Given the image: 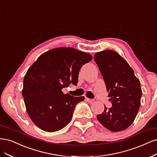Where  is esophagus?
Listing matches in <instances>:
<instances>
[{
	"instance_id": "34e87169",
	"label": "esophagus",
	"mask_w": 157,
	"mask_h": 157,
	"mask_svg": "<svg viewBox=\"0 0 157 157\" xmlns=\"http://www.w3.org/2000/svg\"><path fill=\"white\" fill-rule=\"evenodd\" d=\"M86 100H87V102H89V103H93L94 102V100L93 99H90V98H85Z\"/></svg>"
}]
</instances>
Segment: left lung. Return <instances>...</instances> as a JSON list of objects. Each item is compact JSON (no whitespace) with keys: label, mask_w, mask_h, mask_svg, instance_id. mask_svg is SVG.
I'll list each match as a JSON object with an SVG mask.
<instances>
[{"label":"left lung","mask_w":157,"mask_h":157,"mask_svg":"<svg viewBox=\"0 0 157 157\" xmlns=\"http://www.w3.org/2000/svg\"><path fill=\"white\" fill-rule=\"evenodd\" d=\"M96 63L102 74L112 107L105 108L97 119L105 128L119 132L130 126L141 104L140 80L126 60L117 52L106 49L96 53Z\"/></svg>","instance_id":"left-lung-1"}]
</instances>
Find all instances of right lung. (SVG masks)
Instances as JSON below:
<instances>
[{"label":"right lung","mask_w":157,"mask_h":157,"mask_svg":"<svg viewBox=\"0 0 157 157\" xmlns=\"http://www.w3.org/2000/svg\"><path fill=\"white\" fill-rule=\"evenodd\" d=\"M92 55L72 48H57L42 54L23 79L22 94L33 122L45 132L63 128L71 120L75 105L84 97L64 94L62 89L76 85L82 66Z\"/></svg>","instance_id":"right-lung-1"}]
</instances>
